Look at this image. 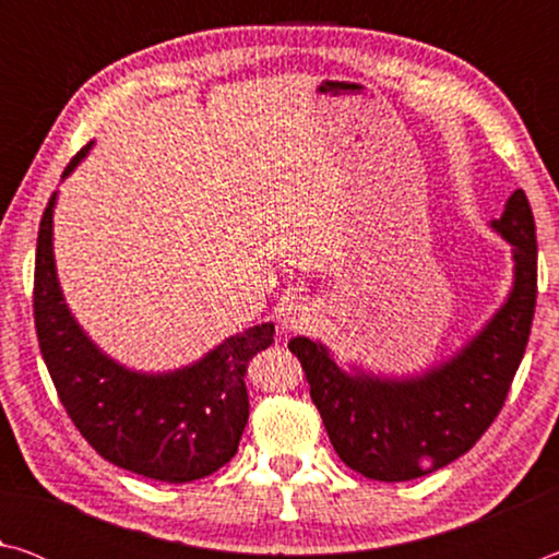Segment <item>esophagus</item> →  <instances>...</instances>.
<instances>
[{"instance_id": "obj_1", "label": "esophagus", "mask_w": 559, "mask_h": 559, "mask_svg": "<svg viewBox=\"0 0 559 559\" xmlns=\"http://www.w3.org/2000/svg\"><path fill=\"white\" fill-rule=\"evenodd\" d=\"M316 302L308 298H296L283 308V328L286 330H308L316 325Z\"/></svg>"}]
</instances>
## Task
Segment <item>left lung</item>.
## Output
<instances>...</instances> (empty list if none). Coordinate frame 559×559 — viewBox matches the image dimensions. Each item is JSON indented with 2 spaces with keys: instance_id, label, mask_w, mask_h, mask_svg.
Returning <instances> with one entry per match:
<instances>
[{
  "instance_id": "obj_1",
  "label": "left lung",
  "mask_w": 559,
  "mask_h": 559,
  "mask_svg": "<svg viewBox=\"0 0 559 559\" xmlns=\"http://www.w3.org/2000/svg\"><path fill=\"white\" fill-rule=\"evenodd\" d=\"M490 229L513 246V288L480 333L447 362L390 380L357 367L343 370L330 349L310 337L288 343L330 443L362 476L396 484L443 468L473 449L503 409L537 300L535 219L523 189L510 194Z\"/></svg>"
}]
</instances>
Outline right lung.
Instances as JSON below:
<instances>
[{
    "mask_svg": "<svg viewBox=\"0 0 559 559\" xmlns=\"http://www.w3.org/2000/svg\"><path fill=\"white\" fill-rule=\"evenodd\" d=\"M93 143L75 155L69 177ZM46 204L34 269V323L63 409L103 459L138 476L189 484L229 463L249 421L246 367L271 347L273 323L226 337L175 372H135L108 357L75 323L56 276L53 206Z\"/></svg>",
    "mask_w": 559,
    "mask_h": 559,
    "instance_id": "right-lung-1",
    "label": "right lung"
}]
</instances>
